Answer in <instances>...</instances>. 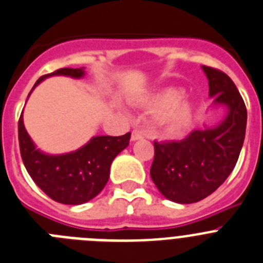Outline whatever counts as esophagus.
I'll return each instance as SVG.
<instances>
[{
  "mask_svg": "<svg viewBox=\"0 0 263 263\" xmlns=\"http://www.w3.org/2000/svg\"><path fill=\"white\" fill-rule=\"evenodd\" d=\"M143 138V133L142 132H139V130H133V133H132V141H138V139Z\"/></svg>",
  "mask_w": 263,
  "mask_h": 263,
  "instance_id": "obj_1",
  "label": "esophagus"
}]
</instances>
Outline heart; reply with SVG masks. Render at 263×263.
Masks as SVG:
<instances>
[{"label":"heart","instance_id":"1","mask_svg":"<svg viewBox=\"0 0 263 263\" xmlns=\"http://www.w3.org/2000/svg\"><path fill=\"white\" fill-rule=\"evenodd\" d=\"M182 96V89L167 87L147 96L139 97L136 103L155 113V122L168 134H176L188 126L195 113V104Z\"/></svg>","mask_w":263,"mask_h":263}]
</instances>
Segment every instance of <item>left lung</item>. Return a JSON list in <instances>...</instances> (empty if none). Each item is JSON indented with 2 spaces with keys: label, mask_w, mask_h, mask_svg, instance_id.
I'll list each match as a JSON object with an SVG mask.
<instances>
[{
  "label": "left lung",
  "mask_w": 263,
  "mask_h": 263,
  "mask_svg": "<svg viewBox=\"0 0 263 263\" xmlns=\"http://www.w3.org/2000/svg\"><path fill=\"white\" fill-rule=\"evenodd\" d=\"M201 68L213 106L227 108L225 118L182 141L154 142L150 176L160 194L179 204L196 203L215 192L233 171L245 139L248 113L237 87L224 72Z\"/></svg>",
  "instance_id": "1"
}]
</instances>
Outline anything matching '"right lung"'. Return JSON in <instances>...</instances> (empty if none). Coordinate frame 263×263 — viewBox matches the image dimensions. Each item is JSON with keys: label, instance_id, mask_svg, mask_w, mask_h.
Returning a JSON list of instances; mask_svg holds the SVG:
<instances>
[{"label": "right lung", "instance_id": "obj_1", "mask_svg": "<svg viewBox=\"0 0 263 263\" xmlns=\"http://www.w3.org/2000/svg\"><path fill=\"white\" fill-rule=\"evenodd\" d=\"M84 75V68H60L39 78L31 92L48 76L81 79ZM18 139L23 164L35 184L58 203L79 205L103 191L108 183L111 162L129 146L130 133L120 137L97 136L76 152L50 155L36 148L25 129L21 115Z\"/></svg>", "mask_w": 263, "mask_h": 263}]
</instances>
